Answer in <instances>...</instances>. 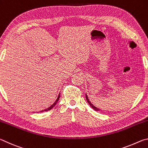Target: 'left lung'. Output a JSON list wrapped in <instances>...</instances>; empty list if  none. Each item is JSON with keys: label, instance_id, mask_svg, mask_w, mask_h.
I'll return each mask as SVG.
<instances>
[{"label": "left lung", "instance_id": "1", "mask_svg": "<svg viewBox=\"0 0 148 148\" xmlns=\"http://www.w3.org/2000/svg\"><path fill=\"white\" fill-rule=\"evenodd\" d=\"M86 99H87V102H88V103L89 104V105L90 106H91L92 108V109H94L95 111H100V110H100L99 108H97V107H95L93 104H92L91 102H90V101L89 100V99H88V97H87V95L86 94Z\"/></svg>", "mask_w": 148, "mask_h": 148}]
</instances>
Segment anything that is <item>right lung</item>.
<instances>
[{
    "mask_svg": "<svg viewBox=\"0 0 148 148\" xmlns=\"http://www.w3.org/2000/svg\"><path fill=\"white\" fill-rule=\"evenodd\" d=\"M59 97H60V94L59 95V96H58V97H57V100L56 101V102H54V103L51 105V106H49L48 108H46V109H45V110H42V111H40V112H47V111H49V110H51L52 108H53L56 106V104L57 103V102H58V101H59Z\"/></svg>",
    "mask_w": 148,
    "mask_h": 148,
    "instance_id": "right-lung-1",
    "label": "right lung"
}]
</instances>
